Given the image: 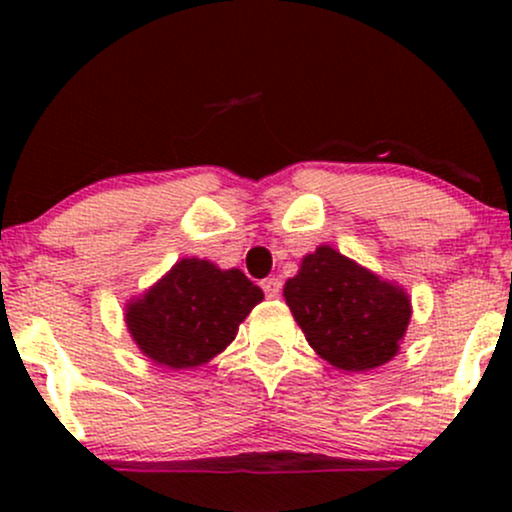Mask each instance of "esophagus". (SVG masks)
<instances>
[{"mask_svg": "<svg viewBox=\"0 0 512 512\" xmlns=\"http://www.w3.org/2000/svg\"><path fill=\"white\" fill-rule=\"evenodd\" d=\"M262 291H264V296H267V298H279L281 281L274 279V276H269V279L262 281Z\"/></svg>", "mask_w": 512, "mask_h": 512, "instance_id": "34e87169", "label": "esophagus"}]
</instances>
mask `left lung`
Returning <instances> with one entry per match:
<instances>
[{
	"label": "left lung",
	"mask_w": 512,
	"mask_h": 512,
	"mask_svg": "<svg viewBox=\"0 0 512 512\" xmlns=\"http://www.w3.org/2000/svg\"><path fill=\"white\" fill-rule=\"evenodd\" d=\"M284 298L308 344L342 370L390 361L411 317L407 293L327 245L305 257Z\"/></svg>",
	"instance_id": "obj_1"
}]
</instances>
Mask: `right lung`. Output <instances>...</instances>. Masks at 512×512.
I'll return each instance as SVG.
<instances>
[{
    "instance_id": "obj_1",
    "label": "right lung",
    "mask_w": 512,
    "mask_h": 512,
    "mask_svg": "<svg viewBox=\"0 0 512 512\" xmlns=\"http://www.w3.org/2000/svg\"><path fill=\"white\" fill-rule=\"evenodd\" d=\"M262 298L240 269L223 272L192 257L129 305L127 327L158 366H202L236 339L238 325Z\"/></svg>"
}]
</instances>
